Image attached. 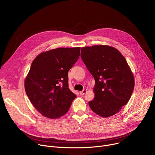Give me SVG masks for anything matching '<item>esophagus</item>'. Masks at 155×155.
Here are the masks:
<instances>
[{"label": "esophagus", "mask_w": 155, "mask_h": 155, "mask_svg": "<svg viewBox=\"0 0 155 155\" xmlns=\"http://www.w3.org/2000/svg\"><path fill=\"white\" fill-rule=\"evenodd\" d=\"M86 91H87V90H83L82 91H80V95H84L85 93H86Z\"/></svg>", "instance_id": "1"}]
</instances>
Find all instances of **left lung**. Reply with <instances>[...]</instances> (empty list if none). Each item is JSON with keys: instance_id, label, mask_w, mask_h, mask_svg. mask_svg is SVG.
Wrapping results in <instances>:
<instances>
[{"instance_id": "8db88e82", "label": "left lung", "mask_w": 155, "mask_h": 155, "mask_svg": "<svg viewBox=\"0 0 155 155\" xmlns=\"http://www.w3.org/2000/svg\"><path fill=\"white\" fill-rule=\"evenodd\" d=\"M81 57L94 77V99L88 102L91 110L107 118L127 104L135 87V78L125 58L113 47H83Z\"/></svg>"}]
</instances>
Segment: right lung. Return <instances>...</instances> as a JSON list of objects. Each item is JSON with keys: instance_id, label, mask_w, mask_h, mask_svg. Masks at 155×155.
<instances>
[{"instance_id": "right-lung-1", "label": "right lung", "mask_w": 155, "mask_h": 155, "mask_svg": "<svg viewBox=\"0 0 155 155\" xmlns=\"http://www.w3.org/2000/svg\"><path fill=\"white\" fill-rule=\"evenodd\" d=\"M80 47L57 48L38 54L24 81L30 102L44 117L56 119L68 112L76 95L68 88V70L80 56Z\"/></svg>"}]
</instances>
